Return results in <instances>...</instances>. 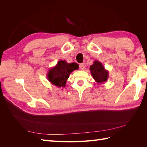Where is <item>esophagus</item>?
Masks as SVG:
<instances>
[{
	"mask_svg": "<svg viewBox=\"0 0 147 147\" xmlns=\"http://www.w3.org/2000/svg\"><path fill=\"white\" fill-rule=\"evenodd\" d=\"M84 68H85V65L84 64V63H82L80 64V69L81 70H84Z\"/></svg>",
	"mask_w": 147,
	"mask_h": 147,
	"instance_id": "1",
	"label": "esophagus"
}]
</instances>
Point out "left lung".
Instances as JSON below:
<instances>
[{
	"label": "left lung",
	"mask_w": 147,
	"mask_h": 147,
	"mask_svg": "<svg viewBox=\"0 0 147 147\" xmlns=\"http://www.w3.org/2000/svg\"><path fill=\"white\" fill-rule=\"evenodd\" d=\"M90 70L92 78L97 84H104L108 80L109 72L106 70L104 66L99 61H94L90 65Z\"/></svg>",
	"instance_id": "obj_1"
}]
</instances>
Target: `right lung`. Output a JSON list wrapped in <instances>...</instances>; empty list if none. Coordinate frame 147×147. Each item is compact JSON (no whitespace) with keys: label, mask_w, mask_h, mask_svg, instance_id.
I'll return each mask as SVG.
<instances>
[{"label":"right lung","mask_w":147,"mask_h":147,"mask_svg":"<svg viewBox=\"0 0 147 147\" xmlns=\"http://www.w3.org/2000/svg\"><path fill=\"white\" fill-rule=\"evenodd\" d=\"M78 64L75 63H67L65 60L59 61L55 67L49 69L47 74V79L57 87L64 88L70 74L78 70Z\"/></svg>","instance_id":"obj_1"}]
</instances>
